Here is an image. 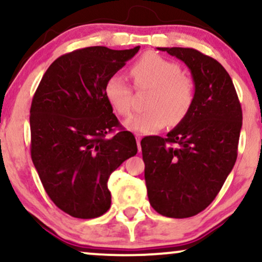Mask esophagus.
<instances>
[{"label":"esophagus","mask_w":262,"mask_h":262,"mask_svg":"<svg viewBox=\"0 0 262 262\" xmlns=\"http://www.w3.org/2000/svg\"><path fill=\"white\" fill-rule=\"evenodd\" d=\"M135 138H137V144H138V150L141 151V145H140V141H141V137L139 134L135 135Z\"/></svg>","instance_id":"obj_1"}]
</instances>
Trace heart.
Instances as JSON below:
<instances>
[{
  "label": "heart",
  "mask_w": 262,
  "mask_h": 262,
  "mask_svg": "<svg viewBox=\"0 0 262 262\" xmlns=\"http://www.w3.org/2000/svg\"><path fill=\"white\" fill-rule=\"evenodd\" d=\"M130 75L138 89L150 90V94L145 103L146 111L124 122L129 130L155 133L167 124L177 125L187 118L194 105L195 86L193 79L183 74L178 63L156 53H146L132 66ZM105 96L119 115H130L133 93L121 74L107 79Z\"/></svg>",
  "instance_id": "obj_1"
}]
</instances>
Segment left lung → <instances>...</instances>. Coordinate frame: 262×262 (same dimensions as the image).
I'll return each mask as SVG.
<instances>
[{
  "instance_id": "8db88e82",
  "label": "left lung",
  "mask_w": 262,
  "mask_h": 262,
  "mask_svg": "<svg viewBox=\"0 0 262 262\" xmlns=\"http://www.w3.org/2000/svg\"><path fill=\"white\" fill-rule=\"evenodd\" d=\"M185 63L193 78L190 112L166 138L141 140L147 198L172 219L198 215L212 203L237 160L243 113L220 62L194 49L157 47Z\"/></svg>"
}]
</instances>
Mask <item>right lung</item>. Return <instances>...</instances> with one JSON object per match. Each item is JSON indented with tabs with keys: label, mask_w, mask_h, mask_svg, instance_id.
I'll use <instances>...</instances> for the list:
<instances>
[{
	"label": "right lung",
	"mask_w": 262,
	"mask_h": 262,
	"mask_svg": "<svg viewBox=\"0 0 262 262\" xmlns=\"http://www.w3.org/2000/svg\"><path fill=\"white\" fill-rule=\"evenodd\" d=\"M139 49L93 46L63 55L33 97L31 160L50 199L77 219L110 209V176L138 152L134 135L121 128L106 99L105 84ZM115 127L119 133L107 138Z\"/></svg>",
	"instance_id": "add662e5"
}]
</instances>
